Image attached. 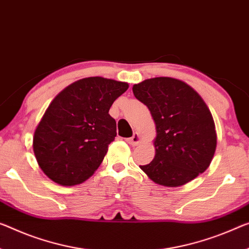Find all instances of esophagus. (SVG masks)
I'll list each match as a JSON object with an SVG mask.
<instances>
[{
    "mask_svg": "<svg viewBox=\"0 0 249 249\" xmlns=\"http://www.w3.org/2000/svg\"><path fill=\"white\" fill-rule=\"evenodd\" d=\"M127 141H128L129 144H131V146L135 147V146H138V144L141 142V137H140L139 133L136 132V133H133V136L131 138L127 139Z\"/></svg>",
    "mask_w": 249,
    "mask_h": 249,
    "instance_id": "1",
    "label": "esophagus"
}]
</instances>
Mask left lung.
I'll list each match as a JSON object with an SVG mask.
<instances>
[{
  "label": "left lung",
  "instance_id": "1",
  "mask_svg": "<svg viewBox=\"0 0 249 249\" xmlns=\"http://www.w3.org/2000/svg\"><path fill=\"white\" fill-rule=\"evenodd\" d=\"M156 124L155 158L140 166L164 187L186 185L209 167L217 146L212 112L202 98L181 80L159 76L132 87Z\"/></svg>",
  "mask_w": 249,
  "mask_h": 249
}]
</instances>
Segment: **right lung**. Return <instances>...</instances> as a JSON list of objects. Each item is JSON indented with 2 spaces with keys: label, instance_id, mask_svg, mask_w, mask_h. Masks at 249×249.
<instances>
[{
  "label": "right lung",
  "instance_id": "obj_1",
  "mask_svg": "<svg viewBox=\"0 0 249 249\" xmlns=\"http://www.w3.org/2000/svg\"><path fill=\"white\" fill-rule=\"evenodd\" d=\"M128 88L127 82L90 76L53 99L33 136L34 156L52 181L80 185L94 174L117 136L110 107Z\"/></svg>",
  "mask_w": 249,
  "mask_h": 249
}]
</instances>
